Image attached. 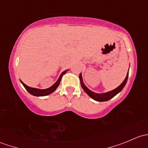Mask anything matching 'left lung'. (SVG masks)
<instances>
[{
	"label": "left lung",
	"mask_w": 148,
	"mask_h": 148,
	"mask_svg": "<svg viewBox=\"0 0 148 148\" xmlns=\"http://www.w3.org/2000/svg\"><path fill=\"white\" fill-rule=\"evenodd\" d=\"M129 71V70H128ZM79 79H80V82H81V85H82V89L84 90V92L90 97L92 99H95V101H97V102H105V101H108L110 100V99L114 97L115 95H117L119 92H120L122 91V89H123L124 86H125L126 84L127 81V79H128V72L127 74L126 77H125V80L123 81L120 86L118 87H117L116 89H113V90L110 91V92H105V93H95V92H92L91 91L90 89H88L85 84L83 82V79H82V74H79Z\"/></svg>",
	"instance_id": "obj_1"
}]
</instances>
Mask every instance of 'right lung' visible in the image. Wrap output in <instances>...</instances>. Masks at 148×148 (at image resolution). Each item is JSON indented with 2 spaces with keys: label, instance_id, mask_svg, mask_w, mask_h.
Masks as SVG:
<instances>
[{
  "label": "right lung",
  "instance_id": "obj_1",
  "mask_svg": "<svg viewBox=\"0 0 148 148\" xmlns=\"http://www.w3.org/2000/svg\"><path fill=\"white\" fill-rule=\"evenodd\" d=\"M67 71H69V69L64 71L63 72H62V74H61L60 77H59V78L58 79L57 81H56V82L53 84L52 85V86H51V87L48 88V89H36V88L30 87V86H27V85L23 83L22 81H21V82L22 83V84L23 85V86H24V87H25V89H26V90H27L28 92H29L30 94H31V95H34V96H36V97L46 96V95H50V94H51L52 92H53L55 90H56V88H57L58 86H59V84H60V82H61V79H62V76H63L64 74H66V72Z\"/></svg>",
  "mask_w": 148,
  "mask_h": 148
}]
</instances>
